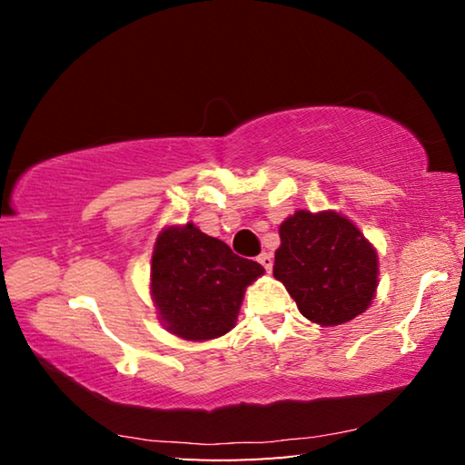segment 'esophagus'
<instances>
[{
    "mask_svg": "<svg viewBox=\"0 0 465 465\" xmlns=\"http://www.w3.org/2000/svg\"><path fill=\"white\" fill-rule=\"evenodd\" d=\"M258 262H261L264 269L271 272V269H272V254H269V252H262V254L258 256Z\"/></svg>",
    "mask_w": 465,
    "mask_h": 465,
    "instance_id": "1",
    "label": "esophagus"
}]
</instances>
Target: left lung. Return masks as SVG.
Here are the masks:
<instances>
[{
  "label": "left lung",
  "mask_w": 465,
  "mask_h": 465,
  "mask_svg": "<svg viewBox=\"0 0 465 465\" xmlns=\"http://www.w3.org/2000/svg\"><path fill=\"white\" fill-rule=\"evenodd\" d=\"M279 235L272 274L302 316L338 326L371 305L380 285L377 250L349 217L299 209L281 223Z\"/></svg>",
  "instance_id": "8db88e82"
}]
</instances>
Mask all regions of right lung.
I'll return each instance as SVG.
<instances>
[{
    "instance_id": "1",
    "label": "right lung",
    "mask_w": 465,
    "mask_h": 465,
    "mask_svg": "<svg viewBox=\"0 0 465 465\" xmlns=\"http://www.w3.org/2000/svg\"><path fill=\"white\" fill-rule=\"evenodd\" d=\"M264 269L235 256L193 222L163 227L153 243L149 291L162 326L193 342L213 341L238 322L246 287Z\"/></svg>"
}]
</instances>
